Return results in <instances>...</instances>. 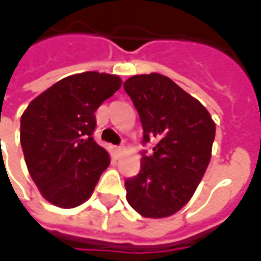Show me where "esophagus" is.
<instances>
[{"instance_id":"1","label":"esophagus","mask_w":261,"mask_h":261,"mask_svg":"<svg viewBox=\"0 0 261 261\" xmlns=\"http://www.w3.org/2000/svg\"><path fill=\"white\" fill-rule=\"evenodd\" d=\"M123 151H124V145H117V147H116V153H117V155H120Z\"/></svg>"}]
</instances>
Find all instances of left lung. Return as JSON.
Here are the masks:
<instances>
[{
    "label": "left lung",
    "mask_w": 261,
    "mask_h": 261,
    "mask_svg": "<svg viewBox=\"0 0 261 261\" xmlns=\"http://www.w3.org/2000/svg\"><path fill=\"white\" fill-rule=\"evenodd\" d=\"M124 91L140 114L141 170L124 181L127 201L147 218H165L186 205L205 173L215 138V124L197 99L161 74L134 75Z\"/></svg>",
    "instance_id": "8db88e82"
}]
</instances>
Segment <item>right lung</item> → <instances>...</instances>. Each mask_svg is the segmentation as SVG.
<instances>
[{"mask_svg":"<svg viewBox=\"0 0 261 261\" xmlns=\"http://www.w3.org/2000/svg\"><path fill=\"white\" fill-rule=\"evenodd\" d=\"M121 85L117 75L88 71L71 75L32 100L20 117L26 166L42 196L74 208L86 201L110 164L93 140L95 112Z\"/></svg>","mask_w":261,"mask_h":261,"instance_id":"right-lung-1","label":"right lung"}]
</instances>
